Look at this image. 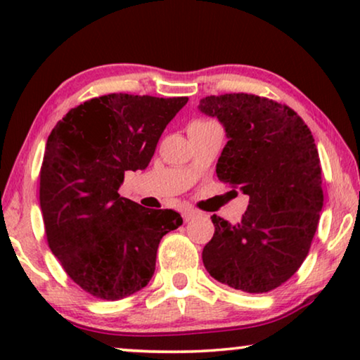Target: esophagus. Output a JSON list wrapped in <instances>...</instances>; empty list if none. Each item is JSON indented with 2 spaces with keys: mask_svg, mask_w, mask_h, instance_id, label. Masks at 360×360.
<instances>
[{
  "mask_svg": "<svg viewBox=\"0 0 360 360\" xmlns=\"http://www.w3.org/2000/svg\"><path fill=\"white\" fill-rule=\"evenodd\" d=\"M181 214H184V219H185V221L195 219V218H196V216H200V213H196V211H195V210H190V208H186V210H184V213H181Z\"/></svg>",
  "mask_w": 360,
  "mask_h": 360,
  "instance_id": "34e87169",
  "label": "esophagus"
}]
</instances>
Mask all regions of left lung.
<instances>
[{
	"label": "left lung",
	"instance_id": "obj_1",
	"mask_svg": "<svg viewBox=\"0 0 360 360\" xmlns=\"http://www.w3.org/2000/svg\"><path fill=\"white\" fill-rule=\"evenodd\" d=\"M198 110L228 137L216 175L249 196L239 223L211 216L203 264L231 288L270 292L300 269L318 228L323 190L313 134L288 106L248 93L206 96Z\"/></svg>",
	"mask_w": 360,
	"mask_h": 360
}]
</instances>
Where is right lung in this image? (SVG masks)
I'll use <instances>...</instances> for the list:
<instances>
[{
	"mask_svg": "<svg viewBox=\"0 0 360 360\" xmlns=\"http://www.w3.org/2000/svg\"><path fill=\"white\" fill-rule=\"evenodd\" d=\"M188 98H93L49 136L41 169V211L49 248L73 282L103 300L149 283L157 249L184 223L174 210H146L117 193L127 170H144L167 124Z\"/></svg>",
	"mask_w": 360,
	"mask_h": 360,
	"instance_id": "right-lung-1",
	"label": "right lung"
}]
</instances>
